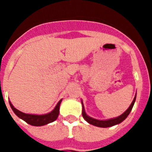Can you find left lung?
<instances>
[{"label":"left lung","mask_w":152,"mask_h":152,"mask_svg":"<svg viewBox=\"0 0 152 152\" xmlns=\"http://www.w3.org/2000/svg\"><path fill=\"white\" fill-rule=\"evenodd\" d=\"M135 99H136V94H135V96L134 97L133 100L132 102V103L130 104V106L129 107V108L123 113V114H121L120 116H117V117L115 118H111V119H96L94 118L91 117L90 116H88V114L86 113L85 110H84V103L81 100V104H82V116L84 117V119H85L86 121L88 122L90 124L93 125V126H97V127H101V128H107V127H111V126H116V125L119 124L121 123L122 122L124 121L125 119L127 118V116H129V114L131 112L132 109L133 107L134 103L135 102Z\"/></svg>","instance_id":"left-lung-1"}]
</instances>
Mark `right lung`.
Instances as JSON below:
<instances>
[{
    "label": "right lung",
    "instance_id": "1",
    "mask_svg": "<svg viewBox=\"0 0 152 152\" xmlns=\"http://www.w3.org/2000/svg\"><path fill=\"white\" fill-rule=\"evenodd\" d=\"M62 99L58 102L55 108L52 110L51 112L45 114H41V115H37V114H29V113H25L21 111L18 110L17 109L13 107V105L11 103V102L9 100V103L13 110V113L18 116L20 119H23V121L26 122L28 124L31 125V126H45V125L49 124V123L54 122L56 120L59 115V109H60V104H61Z\"/></svg>",
    "mask_w": 152,
    "mask_h": 152
}]
</instances>
